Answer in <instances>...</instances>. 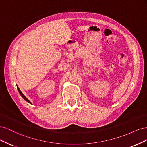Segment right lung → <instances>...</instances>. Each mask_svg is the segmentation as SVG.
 <instances>
[{
    "instance_id": "add662e5",
    "label": "right lung",
    "mask_w": 147,
    "mask_h": 147,
    "mask_svg": "<svg viewBox=\"0 0 147 147\" xmlns=\"http://www.w3.org/2000/svg\"><path fill=\"white\" fill-rule=\"evenodd\" d=\"M17 88H18V91H19V92H20V94H21V96H22V97H23V99H24L26 101H27L28 102H29V103L31 104V102H30V101H29V100H28L27 98H26V97H25V96L23 95V93L21 92V91H20V89H19V88L17 86Z\"/></svg>"
}]
</instances>
